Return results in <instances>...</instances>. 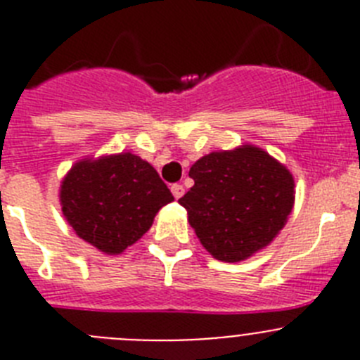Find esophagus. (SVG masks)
Segmentation results:
<instances>
[{
  "label": "esophagus",
  "mask_w": 360,
  "mask_h": 360,
  "mask_svg": "<svg viewBox=\"0 0 360 360\" xmlns=\"http://www.w3.org/2000/svg\"><path fill=\"white\" fill-rule=\"evenodd\" d=\"M171 193H173V196L174 198H182V195H184V186H180V184H173V186H171Z\"/></svg>",
  "instance_id": "1"
}]
</instances>
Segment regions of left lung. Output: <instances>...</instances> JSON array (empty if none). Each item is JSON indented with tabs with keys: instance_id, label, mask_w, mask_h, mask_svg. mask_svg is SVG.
Listing matches in <instances>:
<instances>
[{
	"instance_id": "left-lung-1",
	"label": "left lung",
	"mask_w": 360,
	"mask_h": 360,
	"mask_svg": "<svg viewBox=\"0 0 360 360\" xmlns=\"http://www.w3.org/2000/svg\"><path fill=\"white\" fill-rule=\"evenodd\" d=\"M189 176L195 186L178 203L218 262H243L265 249L294 207V176L257 146L209 153L191 165Z\"/></svg>"
}]
</instances>
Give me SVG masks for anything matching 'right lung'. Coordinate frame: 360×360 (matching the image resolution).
<instances>
[{
	"instance_id": "add662e5",
	"label": "right lung",
	"mask_w": 360,
	"mask_h": 360,
	"mask_svg": "<svg viewBox=\"0 0 360 360\" xmlns=\"http://www.w3.org/2000/svg\"><path fill=\"white\" fill-rule=\"evenodd\" d=\"M173 195L149 162L131 151L86 157L61 180L59 202L73 232L108 256L141 240Z\"/></svg>"
}]
</instances>
